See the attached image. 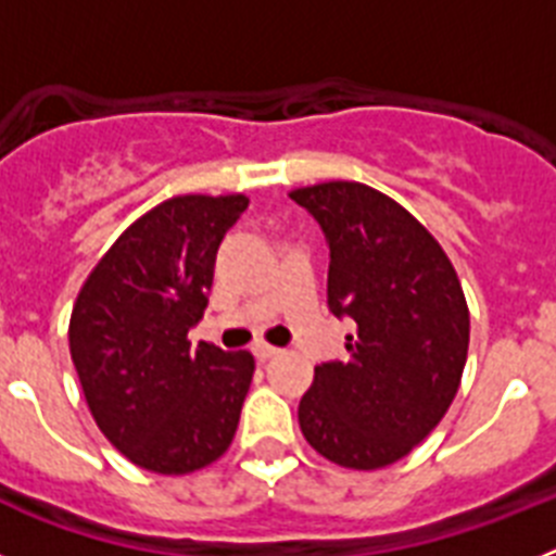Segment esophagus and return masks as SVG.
<instances>
[{
  "mask_svg": "<svg viewBox=\"0 0 556 556\" xmlns=\"http://www.w3.org/2000/svg\"><path fill=\"white\" fill-rule=\"evenodd\" d=\"M278 348H273V345H264V342H255L253 345V356L258 358V362H267V358H273V356H278Z\"/></svg>",
  "mask_w": 556,
  "mask_h": 556,
  "instance_id": "obj_1",
  "label": "esophagus"
}]
</instances>
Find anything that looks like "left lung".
I'll use <instances>...</instances> for the list:
<instances>
[{
    "instance_id": "1",
    "label": "left lung",
    "mask_w": 556,
    "mask_h": 556,
    "mask_svg": "<svg viewBox=\"0 0 556 556\" xmlns=\"http://www.w3.org/2000/svg\"><path fill=\"white\" fill-rule=\"evenodd\" d=\"M289 198L326 236L328 308L356 326L345 358L314 367L301 431L342 468H384L429 437L459 390L470 339L459 278L434 236L370 186L331 180Z\"/></svg>"
}]
</instances>
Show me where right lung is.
<instances>
[{
    "label": "right lung",
    "mask_w": 556,
    "mask_h": 556,
    "mask_svg": "<svg viewBox=\"0 0 556 556\" xmlns=\"http://www.w3.org/2000/svg\"><path fill=\"white\" fill-rule=\"evenodd\" d=\"M244 194H186L147 211L83 283L68 351L102 434L152 473L200 470L228 451L255 362L189 331L208 306L214 258Z\"/></svg>",
    "instance_id": "right-lung-1"
}]
</instances>
